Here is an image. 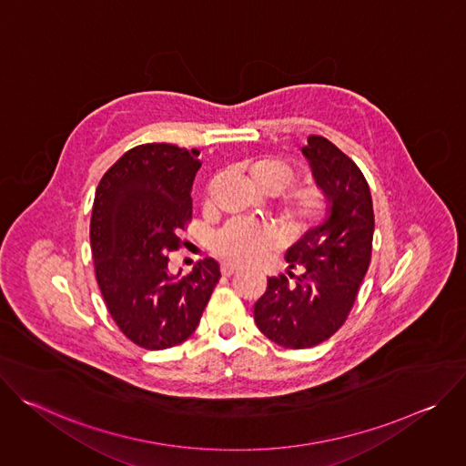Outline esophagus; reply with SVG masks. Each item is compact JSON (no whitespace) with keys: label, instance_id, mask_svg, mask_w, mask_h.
<instances>
[{"label":"esophagus","instance_id":"34e87169","mask_svg":"<svg viewBox=\"0 0 466 466\" xmlns=\"http://www.w3.org/2000/svg\"><path fill=\"white\" fill-rule=\"evenodd\" d=\"M238 269H239V265H234V263H223L221 265V273L225 277H232L234 273H238Z\"/></svg>","mask_w":466,"mask_h":466}]
</instances>
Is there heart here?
I'll return each instance as SVG.
<instances>
[{
	"label": "heart",
	"mask_w": 466,
	"mask_h": 466,
	"mask_svg": "<svg viewBox=\"0 0 466 466\" xmlns=\"http://www.w3.org/2000/svg\"><path fill=\"white\" fill-rule=\"evenodd\" d=\"M250 186L261 195H279L293 180V167L277 157H254L245 158L238 164ZM324 210V195L313 184H302L284 193L280 201V218L282 221L295 228L302 230L309 227L315 219L320 218ZM277 243L275 232L265 225H248V223H230L225 227L216 241L214 250L218 256L234 261V263H252L268 254Z\"/></svg>",
	"instance_id": "1"
}]
</instances>
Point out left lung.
Listing matches in <instances>:
<instances>
[{"label":"left lung","instance_id":"8db88e82","mask_svg":"<svg viewBox=\"0 0 466 466\" xmlns=\"http://www.w3.org/2000/svg\"><path fill=\"white\" fill-rule=\"evenodd\" d=\"M300 151L324 195L326 216L288 250V277L269 279L254 304L261 334L286 349L315 347L341 328L369 269L374 234L370 189L360 167L322 137H309ZM297 268L300 276L292 273Z\"/></svg>","mask_w":466,"mask_h":466}]
</instances>
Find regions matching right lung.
Instances as JSON below:
<instances>
[{
  "instance_id": "right-lung-1",
  "label": "right lung",
  "mask_w": 466,
  "mask_h": 466,
  "mask_svg": "<svg viewBox=\"0 0 466 466\" xmlns=\"http://www.w3.org/2000/svg\"><path fill=\"white\" fill-rule=\"evenodd\" d=\"M198 151L146 144L127 151L101 178L90 221L96 277L123 334L142 349L186 341L221 279L207 258L178 279L167 269L178 232L191 218Z\"/></svg>"
}]
</instances>
